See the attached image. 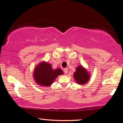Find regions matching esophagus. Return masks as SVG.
I'll list each match as a JSON object with an SVG mask.
<instances>
[{"instance_id": "1", "label": "esophagus", "mask_w": 123, "mask_h": 123, "mask_svg": "<svg viewBox=\"0 0 123 123\" xmlns=\"http://www.w3.org/2000/svg\"><path fill=\"white\" fill-rule=\"evenodd\" d=\"M63 72H64L65 73H67L68 72V68H64L63 69Z\"/></svg>"}]
</instances>
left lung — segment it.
I'll use <instances>...</instances> for the list:
<instances>
[{
	"mask_svg": "<svg viewBox=\"0 0 123 123\" xmlns=\"http://www.w3.org/2000/svg\"><path fill=\"white\" fill-rule=\"evenodd\" d=\"M73 77L75 79L77 83L79 84H85L88 81L89 78H90L87 71L81 66H79L77 68Z\"/></svg>",
	"mask_w": 123,
	"mask_h": 123,
	"instance_id": "obj_1",
	"label": "left lung"
}]
</instances>
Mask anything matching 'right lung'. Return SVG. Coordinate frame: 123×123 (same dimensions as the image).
<instances>
[{
	"instance_id": "obj_1",
	"label": "right lung",
	"mask_w": 123,
	"mask_h": 123,
	"mask_svg": "<svg viewBox=\"0 0 123 123\" xmlns=\"http://www.w3.org/2000/svg\"><path fill=\"white\" fill-rule=\"evenodd\" d=\"M62 74L63 72L61 69L53 70L50 64L42 62L35 68L33 76L35 81L38 84L49 86L53 83L58 76Z\"/></svg>"
}]
</instances>
